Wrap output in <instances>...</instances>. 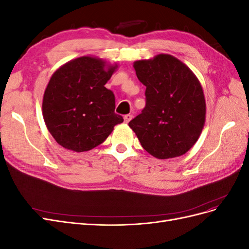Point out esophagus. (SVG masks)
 Listing matches in <instances>:
<instances>
[{
  "instance_id": "esophagus-1",
  "label": "esophagus",
  "mask_w": 249,
  "mask_h": 249,
  "mask_svg": "<svg viewBox=\"0 0 249 249\" xmlns=\"http://www.w3.org/2000/svg\"><path fill=\"white\" fill-rule=\"evenodd\" d=\"M133 118V115L132 114H126V115H124V123L125 124H127L130 122V120Z\"/></svg>"
}]
</instances>
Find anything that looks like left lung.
I'll list each match as a JSON object with an SVG mask.
<instances>
[{
	"mask_svg": "<svg viewBox=\"0 0 249 249\" xmlns=\"http://www.w3.org/2000/svg\"><path fill=\"white\" fill-rule=\"evenodd\" d=\"M146 87L145 107L129 123L142 147L158 159L186 154L197 141L206 120L199 81L178 59L167 54L134 62Z\"/></svg>",
	"mask_w": 249,
	"mask_h": 249,
	"instance_id": "obj_1",
	"label": "left lung"
}]
</instances>
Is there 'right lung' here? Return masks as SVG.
<instances>
[{
	"instance_id": "right-lung-1",
	"label": "right lung",
	"mask_w": 249,
	"mask_h": 249,
	"mask_svg": "<svg viewBox=\"0 0 249 249\" xmlns=\"http://www.w3.org/2000/svg\"><path fill=\"white\" fill-rule=\"evenodd\" d=\"M117 65L83 56L58 69L43 94L42 114L60 145L81 153L100 145L124 122L114 112L115 96L105 87Z\"/></svg>"
}]
</instances>
